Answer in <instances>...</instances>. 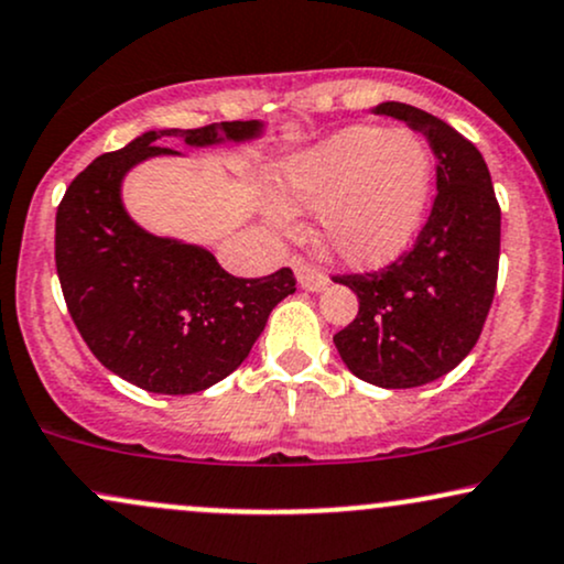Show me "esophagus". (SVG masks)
Masks as SVG:
<instances>
[{
  "mask_svg": "<svg viewBox=\"0 0 564 564\" xmlns=\"http://www.w3.org/2000/svg\"><path fill=\"white\" fill-rule=\"evenodd\" d=\"M291 268H294L296 281H300L302 289L307 291H323L328 286V278L321 273L315 264H310L304 257H291Z\"/></svg>",
  "mask_w": 564,
  "mask_h": 564,
  "instance_id": "1",
  "label": "esophagus"
}]
</instances>
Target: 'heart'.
<instances>
[{"label":"heart","instance_id":"obj_1","mask_svg":"<svg viewBox=\"0 0 564 564\" xmlns=\"http://www.w3.org/2000/svg\"><path fill=\"white\" fill-rule=\"evenodd\" d=\"M432 193V156L411 129L347 127L278 170V200L318 212V243L349 268L390 264L422 228ZM275 225L286 215L275 212Z\"/></svg>","mask_w":564,"mask_h":564}]
</instances>
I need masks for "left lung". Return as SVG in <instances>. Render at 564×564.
<instances>
[{
    "mask_svg": "<svg viewBox=\"0 0 564 564\" xmlns=\"http://www.w3.org/2000/svg\"><path fill=\"white\" fill-rule=\"evenodd\" d=\"M373 111L424 134L437 159V196L411 251L379 273L334 275L360 302L334 345L358 379L411 390L453 371L480 339L496 294L501 209L488 164L464 134L405 102Z\"/></svg>",
    "mask_w": 564,
    "mask_h": 564,
    "instance_id": "left-lung-1",
    "label": "left lung"
}]
</instances>
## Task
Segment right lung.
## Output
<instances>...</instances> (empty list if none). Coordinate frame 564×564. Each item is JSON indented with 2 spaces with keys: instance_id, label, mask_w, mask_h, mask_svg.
<instances>
[{
  "instance_id": "add662e5",
  "label": "right lung",
  "mask_w": 564,
  "mask_h": 564,
  "mask_svg": "<svg viewBox=\"0 0 564 564\" xmlns=\"http://www.w3.org/2000/svg\"><path fill=\"white\" fill-rule=\"evenodd\" d=\"M260 121L151 129L76 174L55 215V268L82 339L108 371L140 390L191 394L243 364L268 315L296 291L281 268L264 278L225 273L200 246L142 230L121 204V180L140 161L187 145L243 142Z\"/></svg>"
}]
</instances>
